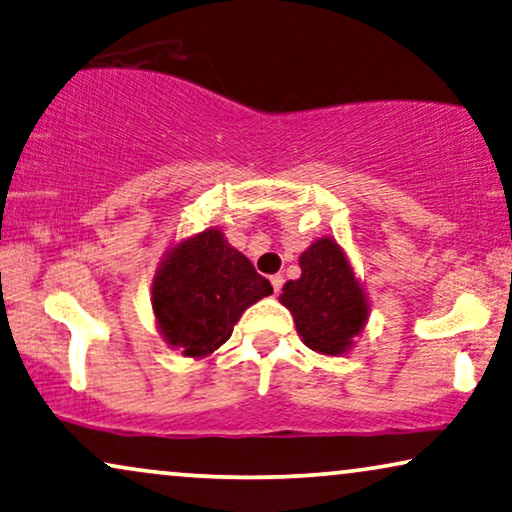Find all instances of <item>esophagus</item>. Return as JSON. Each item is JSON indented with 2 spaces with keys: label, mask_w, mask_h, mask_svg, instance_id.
<instances>
[{
  "label": "esophagus",
  "mask_w": 512,
  "mask_h": 512,
  "mask_svg": "<svg viewBox=\"0 0 512 512\" xmlns=\"http://www.w3.org/2000/svg\"><path fill=\"white\" fill-rule=\"evenodd\" d=\"M271 285H274V292H281V288H283V276H281V274L271 276Z\"/></svg>",
  "instance_id": "obj_1"
}]
</instances>
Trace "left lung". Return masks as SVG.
I'll return each mask as SVG.
<instances>
[{
    "mask_svg": "<svg viewBox=\"0 0 512 512\" xmlns=\"http://www.w3.org/2000/svg\"><path fill=\"white\" fill-rule=\"evenodd\" d=\"M302 276L283 285L281 302L295 318L309 349L337 356L351 346L367 320V299L342 248L320 238L299 257Z\"/></svg>",
    "mask_w": 512,
    "mask_h": 512,
    "instance_id": "8db88e82",
    "label": "left lung"
}]
</instances>
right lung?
Segmentation results:
<instances>
[{"instance_id":"1","label":"right lung","mask_w":512,"mask_h":512,"mask_svg":"<svg viewBox=\"0 0 512 512\" xmlns=\"http://www.w3.org/2000/svg\"><path fill=\"white\" fill-rule=\"evenodd\" d=\"M274 292L243 252L206 229L168 252L154 278L152 306L163 339L189 358L213 353L250 304Z\"/></svg>"}]
</instances>
